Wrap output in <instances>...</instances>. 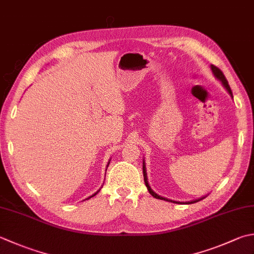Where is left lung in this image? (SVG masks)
Wrapping results in <instances>:
<instances>
[{
    "label": "left lung",
    "mask_w": 254,
    "mask_h": 254,
    "mask_svg": "<svg viewBox=\"0 0 254 254\" xmlns=\"http://www.w3.org/2000/svg\"><path fill=\"white\" fill-rule=\"evenodd\" d=\"M211 70H212L213 74H215V76H216L218 79H219V80L223 83V86H225V88L227 89L228 92H229V93H230V96L232 97V91H231V89H230V86H229V83H228V80L226 79V77H225V74H223V72H222V71L220 70V69L218 68V67L213 66V64H211ZM143 176H144V182H145V185H146V187H147V190L150 191V193H151V195H152L153 197L157 198V199H162V200H166V201H172V202L181 203V202H178V201L170 200V199H167V198H164V197L158 196L157 193H155V192H154V191L151 190V187H150V185H148V183H147V176H146L145 164H144V163H143ZM201 199H202V198H200V199H197V200H193V201H190V202H187V203H193V202H197V201H199V200H201Z\"/></svg>",
    "instance_id": "obj_1"
}]
</instances>
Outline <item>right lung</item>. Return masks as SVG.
<instances>
[{"mask_svg": "<svg viewBox=\"0 0 254 254\" xmlns=\"http://www.w3.org/2000/svg\"><path fill=\"white\" fill-rule=\"evenodd\" d=\"M96 193H97V192H96ZM96 193H94V195H92V196H96ZM92 196H91V197H92Z\"/></svg>", "mask_w": 254, "mask_h": 254, "instance_id": "obj_1", "label": "right lung"}]
</instances>
